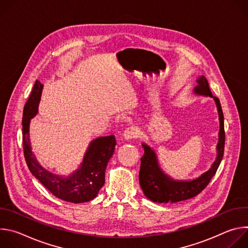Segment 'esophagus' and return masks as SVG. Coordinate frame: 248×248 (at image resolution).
<instances>
[{
  "label": "esophagus",
  "instance_id": "obj_1",
  "mask_svg": "<svg viewBox=\"0 0 248 248\" xmlns=\"http://www.w3.org/2000/svg\"><path fill=\"white\" fill-rule=\"evenodd\" d=\"M138 134H139V130L136 126H129L124 131V137L126 140L134 139L138 136Z\"/></svg>",
  "mask_w": 248,
  "mask_h": 248
}]
</instances>
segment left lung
<instances>
[{
	"label": "left lung",
	"instance_id": "1",
	"mask_svg": "<svg viewBox=\"0 0 248 248\" xmlns=\"http://www.w3.org/2000/svg\"><path fill=\"white\" fill-rule=\"evenodd\" d=\"M198 85L194 88L195 93L213 97L209 88L208 81L205 77L201 76L197 79ZM220 119L219 142L217 145L218 156L212 168L204 172L200 178L190 182H174L162 172L158 167L156 155L153 150L143 144L144 155L141 158V166L139 170V183L144 194L151 201L158 203H174L192 198L199 194L211 182L215 175L224 156L225 149V126L224 114L219 98L214 97Z\"/></svg>",
	"mask_w": 248,
	"mask_h": 248
}]
</instances>
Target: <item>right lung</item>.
<instances>
[{
  "label": "right lung",
  "instance_id": "obj_1",
  "mask_svg": "<svg viewBox=\"0 0 248 248\" xmlns=\"http://www.w3.org/2000/svg\"><path fill=\"white\" fill-rule=\"evenodd\" d=\"M43 85L34 83L23 108L22 146L28 169L53 195L66 202L81 203L94 199L105 184V170L117 144L114 135L93 140L84 156L80 169L68 178H62L45 170L35 160L29 142V122L37 114Z\"/></svg>",
  "mask_w": 248,
  "mask_h": 248
}]
</instances>
